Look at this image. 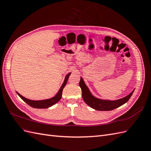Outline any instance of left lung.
I'll use <instances>...</instances> for the list:
<instances>
[{
    "instance_id": "1",
    "label": "left lung",
    "mask_w": 151,
    "mask_h": 151,
    "mask_svg": "<svg viewBox=\"0 0 151 151\" xmlns=\"http://www.w3.org/2000/svg\"><path fill=\"white\" fill-rule=\"evenodd\" d=\"M79 86L81 88L82 96H83V98L85 103L89 105L90 107L98 111H111L122 106L129 101L134 91H132L130 94L127 96L125 98L115 100V101H108V100L99 99L94 97L91 94L88 87L86 86L82 77H81Z\"/></svg>"
}]
</instances>
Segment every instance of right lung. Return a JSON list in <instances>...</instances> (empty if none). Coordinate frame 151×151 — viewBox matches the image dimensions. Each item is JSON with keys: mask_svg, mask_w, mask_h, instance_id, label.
<instances>
[{"mask_svg": "<svg viewBox=\"0 0 151 151\" xmlns=\"http://www.w3.org/2000/svg\"><path fill=\"white\" fill-rule=\"evenodd\" d=\"M70 75V73H69V74H68L66 76L64 82H63V83L62 84L60 89H59L58 93L56 94L55 96H54L53 98H52L51 99L42 100V101H33V100H30V99H28L23 97L22 96H21L19 93H18L17 92V94L19 95V96L22 100H23L25 103H26L31 107L35 108H42V109L49 108L50 106H52V105L57 103L59 101V100L61 99L62 96L63 89L65 86V85L67 84V82L68 79V77H69Z\"/></svg>", "mask_w": 151, "mask_h": 151, "instance_id": "right-lung-1", "label": "right lung"}]
</instances>
